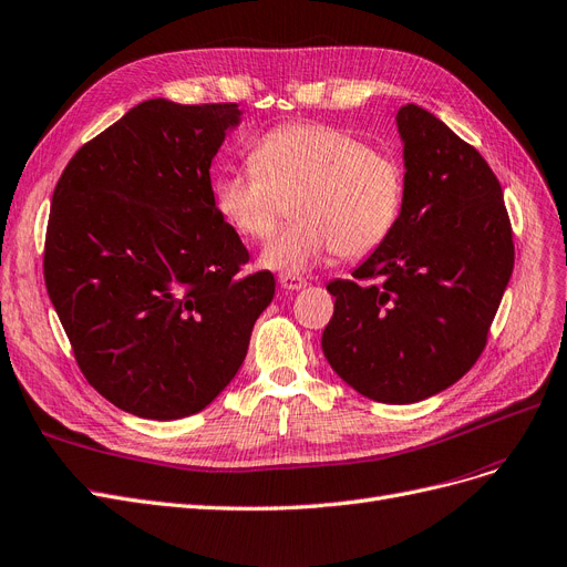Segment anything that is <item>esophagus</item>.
Masks as SVG:
<instances>
[{"label": "esophagus", "mask_w": 567, "mask_h": 567, "mask_svg": "<svg viewBox=\"0 0 567 567\" xmlns=\"http://www.w3.org/2000/svg\"><path fill=\"white\" fill-rule=\"evenodd\" d=\"M278 282H280V287L287 289V291H299V289H303V287L308 285L306 278L295 276V272H282V276L278 278Z\"/></svg>", "instance_id": "esophagus-1"}]
</instances>
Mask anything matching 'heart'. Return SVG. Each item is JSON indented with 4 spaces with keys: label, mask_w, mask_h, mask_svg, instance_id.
<instances>
[{
    "label": "heart",
    "mask_w": 567,
    "mask_h": 567,
    "mask_svg": "<svg viewBox=\"0 0 567 567\" xmlns=\"http://www.w3.org/2000/svg\"><path fill=\"white\" fill-rule=\"evenodd\" d=\"M249 164L214 178V207L235 233L259 243L291 207L295 224L261 254L272 270L299 276L334 251L343 259L370 257L403 212V167L339 126H278L251 145Z\"/></svg>",
    "instance_id": "b5f03b06"
}]
</instances>
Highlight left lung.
Returning <instances> with one entry per match:
<instances>
[{"label": "left lung", "mask_w": 567, "mask_h": 567, "mask_svg": "<svg viewBox=\"0 0 567 567\" xmlns=\"http://www.w3.org/2000/svg\"><path fill=\"white\" fill-rule=\"evenodd\" d=\"M395 120L403 212L355 280L327 285L337 301L322 351L358 393L408 405L445 391L481 358L514 270V233L499 181L473 145L414 103Z\"/></svg>", "instance_id": "left-lung-1"}]
</instances>
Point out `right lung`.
I'll return each mask as SVG.
<instances>
[{"label": "right lung", "mask_w": 567, "mask_h": 567, "mask_svg": "<svg viewBox=\"0 0 567 567\" xmlns=\"http://www.w3.org/2000/svg\"><path fill=\"white\" fill-rule=\"evenodd\" d=\"M237 103L151 99L72 155L53 188L44 282L82 374L124 412L205 410L276 295L214 207L212 159Z\"/></svg>", "instance_id": "1"}]
</instances>
